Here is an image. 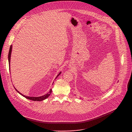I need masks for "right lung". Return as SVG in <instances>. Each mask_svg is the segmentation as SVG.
Wrapping results in <instances>:
<instances>
[{
  "label": "right lung",
  "instance_id": "add662e5",
  "mask_svg": "<svg viewBox=\"0 0 132 132\" xmlns=\"http://www.w3.org/2000/svg\"><path fill=\"white\" fill-rule=\"evenodd\" d=\"M11 51H12V45H11L10 47V49H9V54H8V61H9V67H10V57H11ZM9 70H10V69H9ZM61 73V72H60L59 73V75H57V76H56V78H57ZM56 78H55V79H56ZM53 83H54V82H53ZM14 89H15V90H16L20 94V95H21V96H22L23 97H25L26 98H27V99H29V100H32V101H42V100H44L46 99V98H47L50 96L51 93H52V89H51L50 90V91H49L47 93H46V94H45V95H44V96H41V97H28V96H26L22 95V94L20 92H19V91H18L15 88H14Z\"/></svg>",
  "mask_w": 132,
  "mask_h": 132
}]
</instances>
